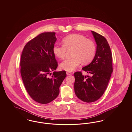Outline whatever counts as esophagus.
I'll return each mask as SVG.
<instances>
[{"label":"esophagus","mask_w":132,"mask_h":132,"mask_svg":"<svg viewBox=\"0 0 132 132\" xmlns=\"http://www.w3.org/2000/svg\"><path fill=\"white\" fill-rule=\"evenodd\" d=\"M66 74H67V76H69V75H71V73L70 72H66Z\"/></svg>","instance_id":"obj_1"}]
</instances>
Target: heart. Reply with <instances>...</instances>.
Wrapping results in <instances>:
<instances>
[{
  "instance_id": "heart-1",
  "label": "heart",
  "mask_w": 132,
  "mask_h": 132,
  "mask_svg": "<svg viewBox=\"0 0 132 132\" xmlns=\"http://www.w3.org/2000/svg\"><path fill=\"white\" fill-rule=\"evenodd\" d=\"M62 45L55 44L53 52L56 57L63 59L67 50L72 49V58L62 61L60 64L61 69L66 71H72L77 68L82 61L88 63L93 60L95 56L96 47L92 40L77 34H72L65 37L62 40Z\"/></svg>"
}]
</instances>
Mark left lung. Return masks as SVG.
<instances>
[{"instance_id":"left-lung-1","label":"left lung","mask_w":132,"mask_h":132,"mask_svg":"<svg viewBox=\"0 0 132 132\" xmlns=\"http://www.w3.org/2000/svg\"><path fill=\"white\" fill-rule=\"evenodd\" d=\"M92 33L97 44L95 55L90 64L82 68L90 76H84L80 72L74 73L76 95L87 103L94 102L103 95L113 72L112 53L107 40L96 32Z\"/></svg>"}]
</instances>
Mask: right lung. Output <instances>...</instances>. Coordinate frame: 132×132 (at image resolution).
<instances>
[{
    "label": "right lung",
    "mask_w": 132,
    "mask_h": 132,
    "mask_svg": "<svg viewBox=\"0 0 132 132\" xmlns=\"http://www.w3.org/2000/svg\"><path fill=\"white\" fill-rule=\"evenodd\" d=\"M55 34H40L26 44L21 55L20 72L24 87L32 99L40 104H48L56 99L66 76L65 71H55L57 63L53 52L56 40Z\"/></svg>",
    "instance_id": "add662e5"
}]
</instances>
